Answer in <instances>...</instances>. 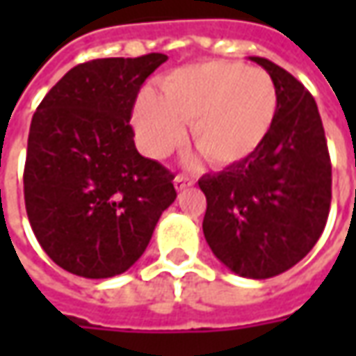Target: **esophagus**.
Instances as JSON below:
<instances>
[{"label": "esophagus", "instance_id": "obj_1", "mask_svg": "<svg viewBox=\"0 0 356 356\" xmlns=\"http://www.w3.org/2000/svg\"><path fill=\"white\" fill-rule=\"evenodd\" d=\"M193 179L185 177V175H177V177L173 179V185H175V188L177 191H185L186 186H193Z\"/></svg>", "mask_w": 356, "mask_h": 356}]
</instances>
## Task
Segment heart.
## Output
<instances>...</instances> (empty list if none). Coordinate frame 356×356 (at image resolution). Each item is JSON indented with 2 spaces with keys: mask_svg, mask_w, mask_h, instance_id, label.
I'll use <instances>...</instances> for the list:
<instances>
[{
  "mask_svg": "<svg viewBox=\"0 0 356 356\" xmlns=\"http://www.w3.org/2000/svg\"><path fill=\"white\" fill-rule=\"evenodd\" d=\"M278 110L270 76L238 63L209 60L173 70L133 106V127L143 150L163 158L185 139L217 168L244 162L259 150Z\"/></svg>",
  "mask_w": 356,
  "mask_h": 356,
  "instance_id": "obj_1",
  "label": "heart"
}]
</instances>
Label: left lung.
<instances>
[{
    "instance_id": "left-lung-1",
    "label": "left lung",
    "mask_w": 356,
    "mask_h": 356,
    "mask_svg": "<svg viewBox=\"0 0 356 356\" xmlns=\"http://www.w3.org/2000/svg\"><path fill=\"white\" fill-rule=\"evenodd\" d=\"M278 93L275 124L259 150L198 181L206 194L204 236L225 267L246 278H270L305 257L326 227L332 163L313 95L267 58Z\"/></svg>"
}]
</instances>
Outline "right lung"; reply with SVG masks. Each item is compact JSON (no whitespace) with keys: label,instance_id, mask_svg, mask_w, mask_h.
I'll return each mask as SVG.
<instances>
[{"label":"right lung","instance_id":"right-lung-1","mask_svg":"<svg viewBox=\"0 0 356 356\" xmlns=\"http://www.w3.org/2000/svg\"><path fill=\"white\" fill-rule=\"evenodd\" d=\"M165 60L150 53L74 66L32 118L28 219L43 252L72 275L125 273L177 198L173 173L137 152L129 125L140 86Z\"/></svg>","mask_w":356,"mask_h":356}]
</instances>
